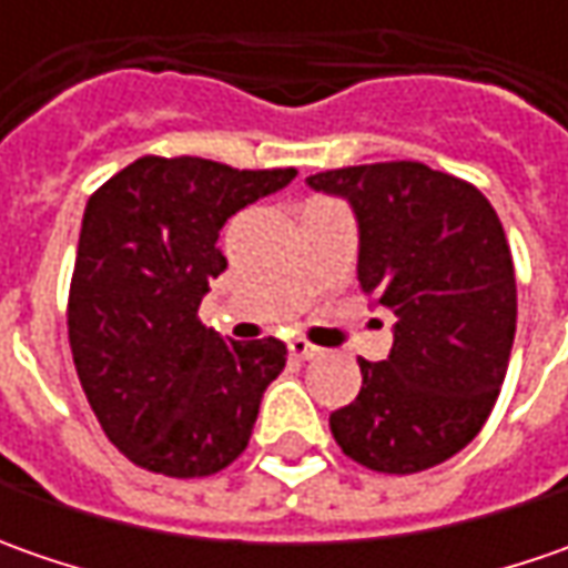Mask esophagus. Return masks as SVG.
Instances as JSON below:
<instances>
[{"mask_svg":"<svg viewBox=\"0 0 568 568\" xmlns=\"http://www.w3.org/2000/svg\"><path fill=\"white\" fill-rule=\"evenodd\" d=\"M287 351H291V357H294V361H316L318 354H322V347L310 344L306 338H291L287 341Z\"/></svg>","mask_w":568,"mask_h":568,"instance_id":"1","label":"esophagus"}]
</instances>
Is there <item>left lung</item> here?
Listing matches in <instances>:
<instances>
[{
  "label": "left lung",
  "instance_id": "left-lung-1",
  "mask_svg": "<svg viewBox=\"0 0 568 568\" xmlns=\"http://www.w3.org/2000/svg\"><path fill=\"white\" fill-rule=\"evenodd\" d=\"M310 189L354 207L363 294L395 313L392 351L361 361V395L328 417L379 474L443 465L487 424L515 341V268L480 189L417 161L325 170Z\"/></svg>",
  "mask_w": 568,
  "mask_h": 568
}]
</instances>
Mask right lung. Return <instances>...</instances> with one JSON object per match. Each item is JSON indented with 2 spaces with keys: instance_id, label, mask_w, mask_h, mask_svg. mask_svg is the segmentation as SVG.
<instances>
[{
  "instance_id": "obj_1",
  "label": "right lung",
  "mask_w": 568,
  "mask_h": 568,
  "mask_svg": "<svg viewBox=\"0 0 568 568\" xmlns=\"http://www.w3.org/2000/svg\"><path fill=\"white\" fill-rule=\"evenodd\" d=\"M296 176L202 158H139L88 199L69 291L78 379L106 439L139 468L207 477L250 446L277 338L224 341L199 322L227 268L221 227Z\"/></svg>"
}]
</instances>
